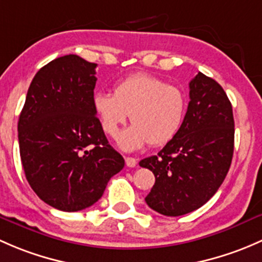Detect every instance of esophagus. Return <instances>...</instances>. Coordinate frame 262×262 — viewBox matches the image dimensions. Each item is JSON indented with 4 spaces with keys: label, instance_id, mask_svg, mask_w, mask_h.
<instances>
[{
    "label": "esophagus",
    "instance_id": "obj_1",
    "mask_svg": "<svg viewBox=\"0 0 262 262\" xmlns=\"http://www.w3.org/2000/svg\"><path fill=\"white\" fill-rule=\"evenodd\" d=\"M125 163L128 168H134V166H136V164H137V159L131 158V156H127V158H125Z\"/></svg>",
    "mask_w": 262,
    "mask_h": 262
}]
</instances>
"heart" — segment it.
<instances>
[{
	"label": "heart",
	"mask_w": 262,
	"mask_h": 262,
	"mask_svg": "<svg viewBox=\"0 0 262 262\" xmlns=\"http://www.w3.org/2000/svg\"><path fill=\"white\" fill-rule=\"evenodd\" d=\"M188 98L182 88L145 73L120 80L110 92L93 97V108L108 136H117L128 115L134 125L118 137L123 150H136L146 144L163 146L171 141L184 123Z\"/></svg>",
	"instance_id": "1"
}]
</instances>
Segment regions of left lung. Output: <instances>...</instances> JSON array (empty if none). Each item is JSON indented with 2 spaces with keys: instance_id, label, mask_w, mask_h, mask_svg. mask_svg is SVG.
Returning a JSON list of instances; mask_svg holds the SVG:
<instances>
[{
  "instance_id": "left-lung-1",
  "label": "left lung",
  "mask_w": 262,
  "mask_h": 262,
  "mask_svg": "<svg viewBox=\"0 0 262 262\" xmlns=\"http://www.w3.org/2000/svg\"><path fill=\"white\" fill-rule=\"evenodd\" d=\"M189 98L177 136L158 155L140 161L155 175L147 206L169 217L206 204L225 180L233 156V112L223 88L199 72L189 83Z\"/></svg>"
}]
</instances>
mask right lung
<instances>
[{"label":"right lung","instance_id":"obj_1","mask_svg":"<svg viewBox=\"0 0 262 262\" xmlns=\"http://www.w3.org/2000/svg\"><path fill=\"white\" fill-rule=\"evenodd\" d=\"M96 67L74 54L51 60L35 74L18 118L26 179L59 211L91 207L125 166L94 112Z\"/></svg>","mask_w":262,"mask_h":262}]
</instances>
